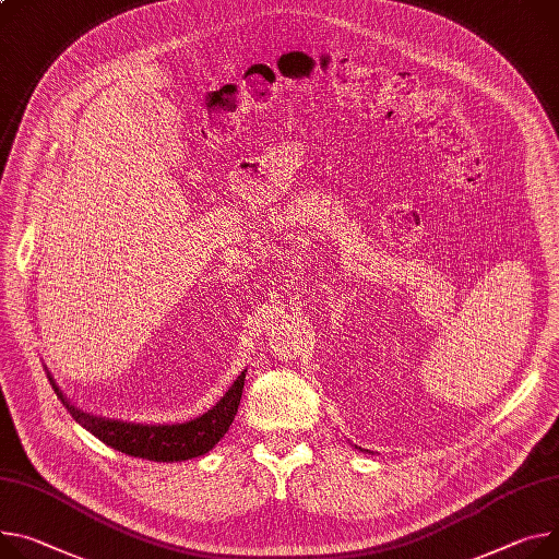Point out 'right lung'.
Returning <instances> with one entry per match:
<instances>
[{"label": "right lung", "instance_id": "obj_1", "mask_svg": "<svg viewBox=\"0 0 559 559\" xmlns=\"http://www.w3.org/2000/svg\"><path fill=\"white\" fill-rule=\"evenodd\" d=\"M243 378H246V371H241V376L235 380V384L226 392V396L212 409H207L203 416L188 423H177V425H143V423H124V420L92 416L87 412H80L78 407H73L62 396L53 378L49 380L53 384V392L67 407V412L82 427H87L90 432L98 437L103 443L130 456L171 463V461H188V459L201 456L219 443V439L228 432V427L235 420V414L241 401Z\"/></svg>", "mask_w": 559, "mask_h": 559}]
</instances>
